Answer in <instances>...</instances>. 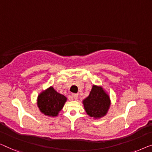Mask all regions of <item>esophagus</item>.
<instances>
[{
	"mask_svg": "<svg viewBox=\"0 0 152 152\" xmlns=\"http://www.w3.org/2000/svg\"><path fill=\"white\" fill-rule=\"evenodd\" d=\"M72 97H73V98L74 99H77L78 98V95L76 94H72Z\"/></svg>",
	"mask_w": 152,
	"mask_h": 152,
	"instance_id": "34e87169",
	"label": "esophagus"
}]
</instances>
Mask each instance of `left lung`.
<instances>
[{
  "mask_svg": "<svg viewBox=\"0 0 152 152\" xmlns=\"http://www.w3.org/2000/svg\"><path fill=\"white\" fill-rule=\"evenodd\" d=\"M83 103L87 115L98 119L106 115L110 105V99L102 87L94 85L89 96L84 99Z\"/></svg>",
  "mask_w": 152,
  "mask_h": 152,
  "instance_id": "1",
  "label": "left lung"
}]
</instances>
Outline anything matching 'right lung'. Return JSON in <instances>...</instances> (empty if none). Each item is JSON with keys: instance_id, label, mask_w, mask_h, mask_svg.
Listing matches in <instances>:
<instances>
[{"instance_id": "add662e5", "label": "right lung", "mask_w": 152, "mask_h": 152, "mask_svg": "<svg viewBox=\"0 0 152 152\" xmlns=\"http://www.w3.org/2000/svg\"><path fill=\"white\" fill-rule=\"evenodd\" d=\"M66 101V97L56 92L53 87H50L38 96L37 106L40 111L45 115L56 117Z\"/></svg>"}]
</instances>
